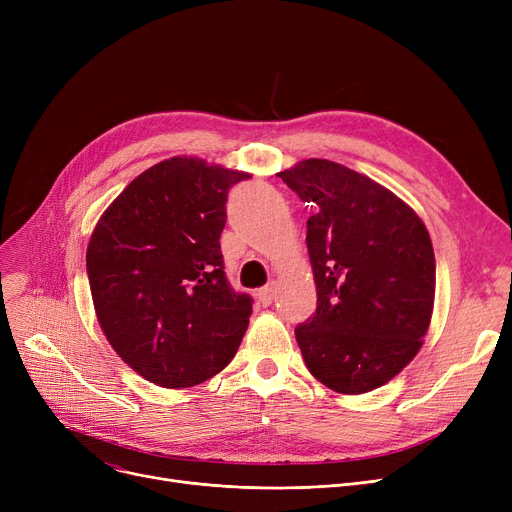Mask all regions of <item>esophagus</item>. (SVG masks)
I'll return each mask as SVG.
<instances>
[{"label":"esophagus","instance_id":"34e87169","mask_svg":"<svg viewBox=\"0 0 512 512\" xmlns=\"http://www.w3.org/2000/svg\"><path fill=\"white\" fill-rule=\"evenodd\" d=\"M257 299L261 305H272L276 299V284L270 282L267 286H263L261 290H257Z\"/></svg>","mask_w":512,"mask_h":512}]
</instances>
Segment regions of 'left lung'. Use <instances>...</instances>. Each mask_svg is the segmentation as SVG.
Segmentation results:
<instances>
[{
	"label": "left lung",
	"mask_w": 512,
	"mask_h": 512,
	"mask_svg": "<svg viewBox=\"0 0 512 512\" xmlns=\"http://www.w3.org/2000/svg\"><path fill=\"white\" fill-rule=\"evenodd\" d=\"M278 176L315 209L317 309L294 328L305 365L342 394L380 388L419 353L432 319V240L388 188L334 161L305 159Z\"/></svg>",
	"instance_id": "1"
}]
</instances>
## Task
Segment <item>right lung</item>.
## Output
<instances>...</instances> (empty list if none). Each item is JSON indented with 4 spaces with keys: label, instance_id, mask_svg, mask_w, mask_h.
<instances>
[{
    "label": "right lung",
    "instance_id": "right-lung-1",
    "mask_svg": "<svg viewBox=\"0 0 512 512\" xmlns=\"http://www.w3.org/2000/svg\"><path fill=\"white\" fill-rule=\"evenodd\" d=\"M251 176L172 157L105 209L87 249L93 305L114 351L161 388H191L236 355L253 299L224 272L230 188Z\"/></svg>",
    "mask_w": 512,
    "mask_h": 512
}]
</instances>
